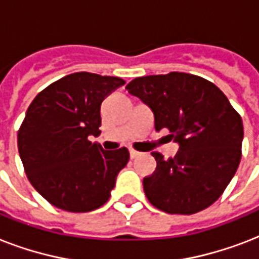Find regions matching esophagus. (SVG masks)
Returning a JSON list of instances; mask_svg holds the SVG:
<instances>
[{
  "label": "esophagus",
  "mask_w": 259,
  "mask_h": 259,
  "mask_svg": "<svg viewBox=\"0 0 259 259\" xmlns=\"http://www.w3.org/2000/svg\"><path fill=\"white\" fill-rule=\"evenodd\" d=\"M140 156V152H137V150H134V149H130V157L132 158H136Z\"/></svg>",
  "instance_id": "obj_1"
}]
</instances>
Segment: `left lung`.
I'll use <instances>...</instances> for the list:
<instances>
[{"instance_id":"left-lung-1","label":"left lung","mask_w":259,"mask_h":259,"mask_svg":"<svg viewBox=\"0 0 259 259\" xmlns=\"http://www.w3.org/2000/svg\"><path fill=\"white\" fill-rule=\"evenodd\" d=\"M154 114V127L169 130L179 152L144 179L148 200L168 213L191 215L225 192L242 156L243 123L227 97L207 79L185 72L149 75L126 86Z\"/></svg>"}]
</instances>
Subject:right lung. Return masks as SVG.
Listing matches in <instances>:
<instances>
[{"mask_svg": "<svg viewBox=\"0 0 259 259\" xmlns=\"http://www.w3.org/2000/svg\"><path fill=\"white\" fill-rule=\"evenodd\" d=\"M125 84L117 76L75 72L36 95L18 129V153L26 177L51 204L89 212L105 204L129 150H105L90 136L101 134V105Z\"/></svg>", "mask_w": 259, "mask_h": 259, "instance_id": "right-lung-1", "label": "right lung"}]
</instances>
